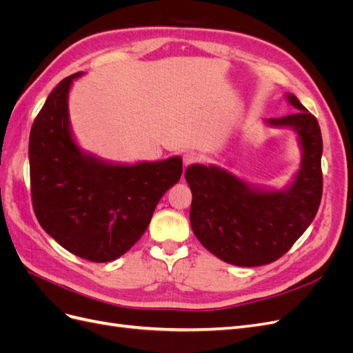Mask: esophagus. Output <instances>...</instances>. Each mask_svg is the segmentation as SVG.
I'll return each mask as SVG.
<instances>
[{"label": "esophagus", "instance_id": "1", "mask_svg": "<svg viewBox=\"0 0 353 353\" xmlns=\"http://www.w3.org/2000/svg\"><path fill=\"white\" fill-rule=\"evenodd\" d=\"M183 160H184V165L185 166H190V165H194V163H199L201 160V156L197 153V152H185L184 156H183Z\"/></svg>", "mask_w": 353, "mask_h": 353}]
</instances>
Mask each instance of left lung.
<instances>
[{"label": "left lung", "instance_id": "8db88e82", "mask_svg": "<svg viewBox=\"0 0 353 353\" xmlns=\"http://www.w3.org/2000/svg\"><path fill=\"white\" fill-rule=\"evenodd\" d=\"M297 112L266 121L299 135L303 157L285 191H262L218 166L191 165L185 170L191 200L190 222L197 240L223 262L261 266L280 259L314 221L323 197V138L316 117L296 95Z\"/></svg>", "mask_w": 353, "mask_h": 353}]
</instances>
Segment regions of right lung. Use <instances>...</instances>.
I'll use <instances>...</instances> for the list:
<instances>
[{"label":"right lung","mask_w":353,"mask_h":353,"mask_svg":"<svg viewBox=\"0 0 353 353\" xmlns=\"http://www.w3.org/2000/svg\"><path fill=\"white\" fill-rule=\"evenodd\" d=\"M73 73L48 95L32 125V206L61 248L91 262L121 258L141 239L159 200L183 174V159L132 166L83 154L73 141L68 97Z\"/></svg>","instance_id":"obj_1"}]
</instances>
